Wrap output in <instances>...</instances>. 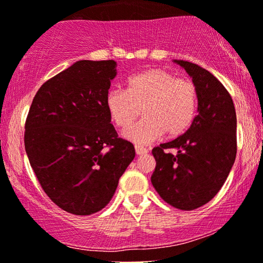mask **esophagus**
<instances>
[{"instance_id": "1", "label": "esophagus", "mask_w": 263, "mask_h": 263, "mask_svg": "<svg viewBox=\"0 0 263 263\" xmlns=\"http://www.w3.org/2000/svg\"><path fill=\"white\" fill-rule=\"evenodd\" d=\"M135 150H136V154H137V155H144V154L148 153V150H146L145 148H143V146H139V145H136Z\"/></svg>"}]
</instances>
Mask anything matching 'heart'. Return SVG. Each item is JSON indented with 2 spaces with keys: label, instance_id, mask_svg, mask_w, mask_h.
Segmentation results:
<instances>
[{
  "label": "heart",
  "instance_id": "1",
  "mask_svg": "<svg viewBox=\"0 0 263 263\" xmlns=\"http://www.w3.org/2000/svg\"><path fill=\"white\" fill-rule=\"evenodd\" d=\"M197 102L194 82L163 68L139 72L126 80V91L110 89L106 95L108 114L119 128H128L142 109L144 118L125 132L137 144L152 143L164 132L170 138L183 135L194 121Z\"/></svg>",
  "mask_w": 263,
  "mask_h": 263
}]
</instances>
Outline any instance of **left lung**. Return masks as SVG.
<instances>
[{"label":"left lung","instance_id":"left-lung-1","mask_svg":"<svg viewBox=\"0 0 263 263\" xmlns=\"http://www.w3.org/2000/svg\"><path fill=\"white\" fill-rule=\"evenodd\" d=\"M173 62L197 87L198 114L184 135L153 149L152 184L168 204L194 211L211 201L229 177L237 154V117L229 91L211 72L189 61Z\"/></svg>","mask_w":263,"mask_h":263}]
</instances>
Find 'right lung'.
<instances>
[{"label": "right lung", "mask_w": 263, "mask_h": 263, "mask_svg": "<svg viewBox=\"0 0 263 263\" xmlns=\"http://www.w3.org/2000/svg\"><path fill=\"white\" fill-rule=\"evenodd\" d=\"M114 60L77 61L37 91L25 124V150L45 194L74 215L100 212L132 160L106 108Z\"/></svg>", "instance_id": "1"}]
</instances>
